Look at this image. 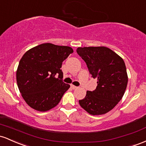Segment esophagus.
I'll return each mask as SVG.
<instances>
[{"mask_svg": "<svg viewBox=\"0 0 146 146\" xmlns=\"http://www.w3.org/2000/svg\"><path fill=\"white\" fill-rule=\"evenodd\" d=\"M71 88H72V89H73V90H75V89H77L78 87L73 86V85H71Z\"/></svg>", "mask_w": 146, "mask_h": 146, "instance_id": "1", "label": "esophagus"}]
</instances>
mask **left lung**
I'll list each match as a JSON object with an SVG mask.
<instances>
[{
    "label": "left lung",
    "mask_w": 146,
    "mask_h": 146,
    "mask_svg": "<svg viewBox=\"0 0 146 146\" xmlns=\"http://www.w3.org/2000/svg\"><path fill=\"white\" fill-rule=\"evenodd\" d=\"M76 52L86 63L90 74L97 78L94 91H87L79 104L92 115L112 110L122 99L127 87V74L123 60L106 47H78Z\"/></svg>",
    "instance_id": "1"
}]
</instances>
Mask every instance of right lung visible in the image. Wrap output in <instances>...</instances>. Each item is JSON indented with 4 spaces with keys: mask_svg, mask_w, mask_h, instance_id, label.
Listing matches in <instances>:
<instances>
[{
    "mask_svg": "<svg viewBox=\"0 0 146 146\" xmlns=\"http://www.w3.org/2000/svg\"><path fill=\"white\" fill-rule=\"evenodd\" d=\"M72 53V47L47 42L24 54L16 71V81L23 98L32 108L45 112L58 104L70 87L63 81L60 68Z\"/></svg>",
    "mask_w": 146,
    "mask_h": 146,
    "instance_id": "add662e5",
    "label": "right lung"
}]
</instances>
